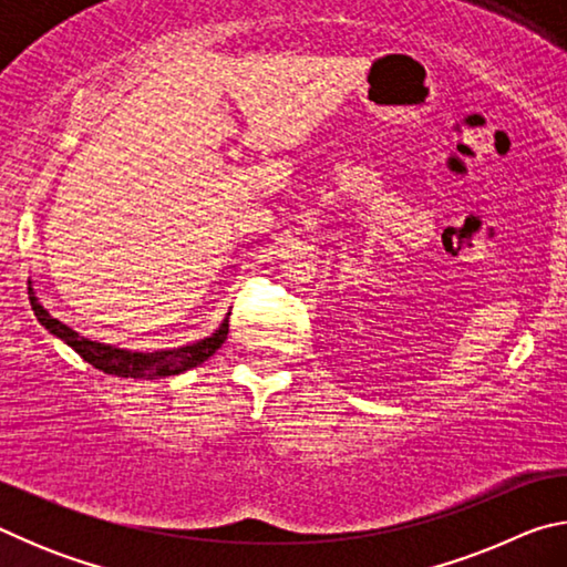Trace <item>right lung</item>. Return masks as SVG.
Wrapping results in <instances>:
<instances>
[{
	"instance_id": "obj_1",
	"label": "right lung",
	"mask_w": 567,
	"mask_h": 567,
	"mask_svg": "<svg viewBox=\"0 0 567 567\" xmlns=\"http://www.w3.org/2000/svg\"><path fill=\"white\" fill-rule=\"evenodd\" d=\"M30 302L32 310L37 315L47 330L56 338L64 340L70 348L80 354L82 360H87L94 368L107 372V375H120V378H147V380H157V378H169V375H179L189 368H197L199 362H205L207 358L223 348V342L227 340L229 332V318L223 322L213 338H205L195 344H187V348H177V350H157V352H130V350H120L112 348V344H102L87 338H80L72 328H66L64 322L52 318L44 307L37 302V297L32 295L30 287Z\"/></svg>"
}]
</instances>
